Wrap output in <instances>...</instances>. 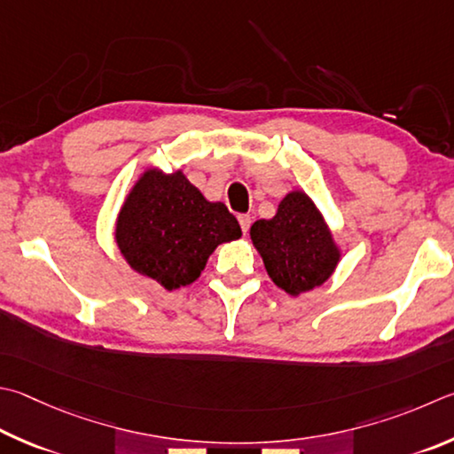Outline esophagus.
<instances>
[{
    "instance_id": "esophagus-1",
    "label": "esophagus",
    "mask_w": 454,
    "mask_h": 454,
    "mask_svg": "<svg viewBox=\"0 0 454 454\" xmlns=\"http://www.w3.org/2000/svg\"><path fill=\"white\" fill-rule=\"evenodd\" d=\"M238 222H240V228H242V232L246 234L250 230V224H252V218H250V214H240V216H238Z\"/></svg>"
}]
</instances>
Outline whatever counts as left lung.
<instances>
[{
    "label": "left lung",
    "mask_w": 454,
    "mask_h": 454,
    "mask_svg": "<svg viewBox=\"0 0 454 454\" xmlns=\"http://www.w3.org/2000/svg\"><path fill=\"white\" fill-rule=\"evenodd\" d=\"M250 236L270 278L292 295L324 284L340 260L316 204L300 191L279 202L274 218L254 222Z\"/></svg>",
    "instance_id": "left-lung-1"
}]
</instances>
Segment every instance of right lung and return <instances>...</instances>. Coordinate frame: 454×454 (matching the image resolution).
Masks as SVG:
<instances>
[{"mask_svg":"<svg viewBox=\"0 0 454 454\" xmlns=\"http://www.w3.org/2000/svg\"><path fill=\"white\" fill-rule=\"evenodd\" d=\"M242 236L222 202H208L183 172L146 170L117 220V244L130 268L167 290L192 284L218 244Z\"/></svg>","mask_w":454,"mask_h":454,"instance_id":"obj_1","label":"right lung"}]
</instances>
